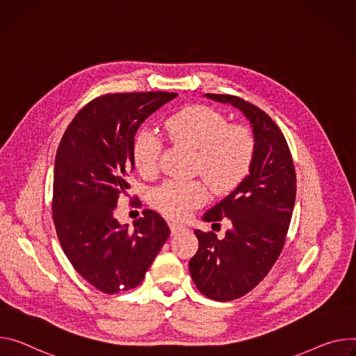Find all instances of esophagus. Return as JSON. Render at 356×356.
Returning a JSON list of instances; mask_svg holds the SVG:
<instances>
[{
	"instance_id": "obj_1",
	"label": "esophagus",
	"mask_w": 356,
	"mask_h": 356,
	"mask_svg": "<svg viewBox=\"0 0 356 356\" xmlns=\"http://www.w3.org/2000/svg\"><path fill=\"white\" fill-rule=\"evenodd\" d=\"M169 227H170L172 236H176L177 233H180V232L184 229L181 224H177V222H175V221H170V222H169Z\"/></svg>"
}]
</instances>
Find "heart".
I'll use <instances>...</instances> for the list:
<instances>
[{"mask_svg":"<svg viewBox=\"0 0 356 356\" xmlns=\"http://www.w3.org/2000/svg\"><path fill=\"white\" fill-rule=\"evenodd\" d=\"M165 127L177 145L197 150L196 170L209 181L217 195H227L248 176L254 138L244 124L229 123L221 112L193 105L173 113ZM160 138L150 129H140L132 143V159L138 172L152 176L159 166ZM209 197L207 186L200 180H168L152 193V204L168 217L181 220Z\"/></svg>","mask_w":356,"mask_h":356,"instance_id":"b5f03b06","label":"heart"}]
</instances>
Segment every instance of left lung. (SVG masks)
Returning a JSON list of instances; mask_svg holds the SVG:
<instances>
[{
  "label": "left lung",
  "instance_id": "left-lung-1",
  "mask_svg": "<svg viewBox=\"0 0 356 356\" xmlns=\"http://www.w3.org/2000/svg\"><path fill=\"white\" fill-rule=\"evenodd\" d=\"M206 96L240 109L254 135L250 175L203 216L214 224L229 218L232 229L222 238L196 230L199 250L188 263L202 294L214 301H233L260 284L280 257L293 216L297 179L286 140L264 111L238 96Z\"/></svg>",
  "mask_w": 356,
  "mask_h": 356
}]
</instances>
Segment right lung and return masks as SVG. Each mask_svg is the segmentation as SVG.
Here are the masks:
<instances>
[{
	"mask_svg": "<svg viewBox=\"0 0 356 356\" xmlns=\"http://www.w3.org/2000/svg\"><path fill=\"white\" fill-rule=\"evenodd\" d=\"M176 96H99L78 112L56 150L52 217L58 240L78 274L105 294L138 286L170 236L153 210H145L134 229L120 224L115 210L135 168L132 143L139 126Z\"/></svg>",
	"mask_w": 356,
	"mask_h": 356,
	"instance_id": "add662e5",
	"label": "right lung"
}]
</instances>
